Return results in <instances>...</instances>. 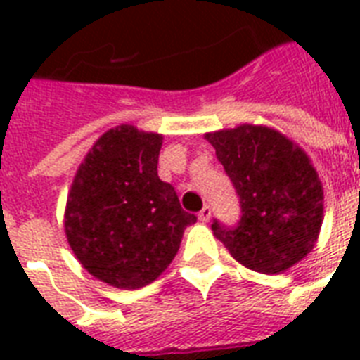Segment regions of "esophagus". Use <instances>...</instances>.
I'll return each instance as SVG.
<instances>
[{
  "label": "esophagus",
  "mask_w": 360,
  "mask_h": 360,
  "mask_svg": "<svg viewBox=\"0 0 360 360\" xmlns=\"http://www.w3.org/2000/svg\"><path fill=\"white\" fill-rule=\"evenodd\" d=\"M198 219L202 220V222H209V220H211V207H209V205H203V209L200 211V214H198Z\"/></svg>",
  "instance_id": "obj_1"
}]
</instances>
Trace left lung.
I'll use <instances>...</instances> for the list:
<instances>
[{
  "instance_id": "8db88e82",
  "label": "left lung",
  "mask_w": 360,
  "mask_h": 360,
  "mask_svg": "<svg viewBox=\"0 0 360 360\" xmlns=\"http://www.w3.org/2000/svg\"><path fill=\"white\" fill-rule=\"evenodd\" d=\"M240 203L237 226L213 222V233L245 267L278 274L318 240L323 186L301 147L262 124L205 134Z\"/></svg>"
}]
</instances>
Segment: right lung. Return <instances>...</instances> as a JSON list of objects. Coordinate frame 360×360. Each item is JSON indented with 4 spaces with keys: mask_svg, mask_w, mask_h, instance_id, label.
Here are the masks:
<instances>
[{
    "mask_svg": "<svg viewBox=\"0 0 360 360\" xmlns=\"http://www.w3.org/2000/svg\"><path fill=\"white\" fill-rule=\"evenodd\" d=\"M162 136L120 124L104 132L76 172L65 233L95 278L121 290L151 284L179 250L196 214L158 177Z\"/></svg>",
    "mask_w": 360,
    "mask_h": 360,
    "instance_id": "add662e5",
    "label": "right lung"
}]
</instances>
